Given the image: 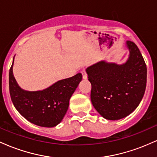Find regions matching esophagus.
I'll return each instance as SVG.
<instances>
[{
    "label": "esophagus",
    "mask_w": 157,
    "mask_h": 157,
    "mask_svg": "<svg viewBox=\"0 0 157 157\" xmlns=\"http://www.w3.org/2000/svg\"><path fill=\"white\" fill-rule=\"evenodd\" d=\"M81 73H82V78L84 79V80H86V79L88 78V76H87V74H86V71L85 70H82V71H81Z\"/></svg>",
    "instance_id": "34e87169"
}]
</instances>
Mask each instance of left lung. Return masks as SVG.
I'll use <instances>...</instances> for the list:
<instances>
[{
  "instance_id": "8db88e82",
  "label": "left lung",
  "mask_w": 157,
  "mask_h": 157,
  "mask_svg": "<svg viewBox=\"0 0 157 157\" xmlns=\"http://www.w3.org/2000/svg\"><path fill=\"white\" fill-rule=\"evenodd\" d=\"M129 54L122 64L102 60L86 69L91 84V100L103 118L118 120L137 108L145 94L147 68L136 45L125 43Z\"/></svg>"
}]
</instances>
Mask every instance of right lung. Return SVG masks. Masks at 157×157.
I'll use <instances>...</instances> for the list:
<instances>
[{"label":"right lung","mask_w":157,"mask_h":157,"mask_svg":"<svg viewBox=\"0 0 157 157\" xmlns=\"http://www.w3.org/2000/svg\"><path fill=\"white\" fill-rule=\"evenodd\" d=\"M14 58L10 70V92L15 109L36 125L46 128L57 125L66 113L70 98L82 80V74L57 81L44 90L26 91L17 84L14 77Z\"/></svg>","instance_id":"1"}]
</instances>
